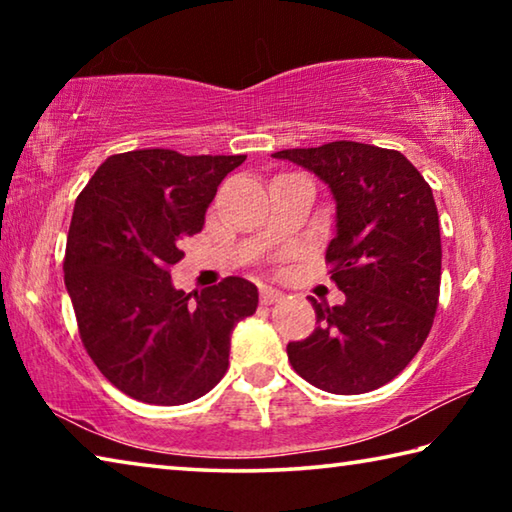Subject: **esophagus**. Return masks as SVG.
<instances>
[{
	"label": "esophagus",
	"instance_id": "1",
	"mask_svg": "<svg viewBox=\"0 0 512 512\" xmlns=\"http://www.w3.org/2000/svg\"><path fill=\"white\" fill-rule=\"evenodd\" d=\"M284 298L282 291H277L273 287H264L262 289V305H275V302H280Z\"/></svg>",
	"mask_w": 512,
	"mask_h": 512
}]
</instances>
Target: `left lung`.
Listing matches in <instances>:
<instances>
[{
	"label": "left lung",
	"instance_id": "1",
	"mask_svg": "<svg viewBox=\"0 0 512 512\" xmlns=\"http://www.w3.org/2000/svg\"><path fill=\"white\" fill-rule=\"evenodd\" d=\"M329 185L336 237L325 262L343 305L311 298L318 327L287 345L293 370L311 386L359 395L388 384L427 341L440 296V225L431 187L400 151L361 142L287 149Z\"/></svg>",
	"mask_w": 512,
	"mask_h": 512
}]
</instances>
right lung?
Listing matches in <instances>:
<instances>
[{
  "mask_svg": "<svg viewBox=\"0 0 512 512\" xmlns=\"http://www.w3.org/2000/svg\"><path fill=\"white\" fill-rule=\"evenodd\" d=\"M246 155L117 153L76 198L65 248V287L81 341L101 375L133 400L194 402L228 370L230 334L257 309V287L225 277L178 291L171 266L203 230L216 187Z\"/></svg>",
  "mask_w": 512,
  "mask_h": 512,
  "instance_id": "right-lung-1",
  "label": "right lung"
}]
</instances>
